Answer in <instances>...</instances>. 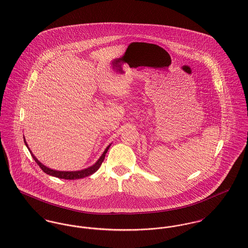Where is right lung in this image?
<instances>
[{"label": "right lung", "instance_id": "right-lung-1", "mask_svg": "<svg viewBox=\"0 0 248 248\" xmlns=\"http://www.w3.org/2000/svg\"><path fill=\"white\" fill-rule=\"evenodd\" d=\"M23 140H24L25 145L27 146L28 150L30 151V154L32 155L33 158H34L35 161L38 163V166L40 167V169H41L42 171H44L45 173L49 174V175H53V176H56V177L61 178V179H69V180H75V179H79V178H84V177H86V176H89V175L94 173V172L100 168L102 162H103L104 159H105L106 154H107L108 150L109 147H110V144H109V145L106 148V150L104 151V153L102 154V155L100 156V158L96 161L95 164H93V166H91V167H89V168H87V169H84V170H81V171H56V170H52V169H50V168L44 166L41 162H39L38 160V158L32 154L31 150L29 149V147H28V145H27V143H26V141H25V139H23Z\"/></svg>", "mask_w": 248, "mask_h": 248}]
</instances>
